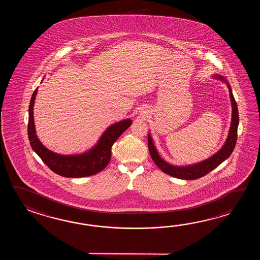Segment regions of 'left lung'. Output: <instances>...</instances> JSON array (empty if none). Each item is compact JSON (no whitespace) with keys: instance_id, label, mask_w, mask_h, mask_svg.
<instances>
[{"instance_id":"1","label":"left lung","mask_w":260,"mask_h":260,"mask_svg":"<svg viewBox=\"0 0 260 260\" xmlns=\"http://www.w3.org/2000/svg\"><path fill=\"white\" fill-rule=\"evenodd\" d=\"M213 78L220 80L222 82L226 83L229 91H230V99L232 102V122H231V127H230L228 138H226L224 145L222 146V148L217 152L206 160H202L200 162L192 164L189 166H173L160 157L156 149L150 134L148 135L149 154L151 156L152 160L154 161L155 165L158 166L161 171L165 172L166 174L171 176V177H177L180 179H186V180H193V179L204 177L206 174H208L209 172L219 166L221 162L226 160L231 156L233 149L235 148L236 141H237L238 125H239V112H238L237 103L232 94V87L226 82V79L223 76L217 75V74H214Z\"/></svg>"}]
</instances>
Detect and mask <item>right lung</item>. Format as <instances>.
Segmentation results:
<instances>
[{
	"instance_id": "add662e5",
	"label": "right lung",
	"mask_w": 260,
	"mask_h": 260,
	"mask_svg": "<svg viewBox=\"0 0 260 260\" xmlns=\"http://www.w3.org/2000/svg\"><path fill=\"white\" fill-rule=\"evenodd\" d=\"M37 92L38 87L35 89L28 107V140L34 151L52 171L62 177H89L102 171L111 160L112 145L132 124V120L125 119L111 124L101 135L94 147L87 151L80 154H58L44 147L36 135L34 106Z\"/></svg>"
}]
</instances>
